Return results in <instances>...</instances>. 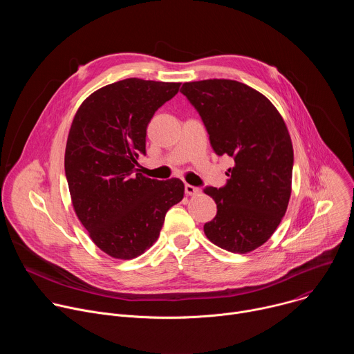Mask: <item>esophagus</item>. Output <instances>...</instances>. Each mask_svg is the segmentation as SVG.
Here are the masks:
<instances>
[{
    "instance_id": "1",
    "label": "esophagus",
    "mask_w": 354,
    "mask_h": 354,
    "mask_svg": "<svg viewBox=\"0 0 354 354\" xmlns=\"http://www.w3.org/2000/svg\"><path fill=\"white\" fill-rule=\"evenodd\" d=\"M185 193L187 196H197L200 193V189L193 185H185Z\"/></svg>"
}]
</instances>
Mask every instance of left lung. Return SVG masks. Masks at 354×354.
I'll return each instance as SVG.
<instances>
[{
  "mask_svg": "<svg viewBox=\"0 0 354 354\" xmlns=\"http://www.w3.org/2000/svg\"><path fill=\"white\" fill-rule=\"evenodd\" d=\"M180 92L201 116L216 154L235 162L224 187L203 190L217 205L205 234L232 254H248L273 235L288 206L294 154L287 126L265 95L234 80L185 82Z\"/></svg>",
  "mask_w": 354,
  "mask_h": 354,
  "instance_id": "left-lung-1",
  "label": "left lung"
}]
</instances>
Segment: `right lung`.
Wrapping results in <instances>:
<instances>
[{
  "label": "right lung",
  "mask_w": 354,
  "mask_h": 354,
  "mask_svg": "<svg viewBox=\"0 0 354 354\" xmlns=\"http://www.w3.org/2000/svg\"><path fill=\"white\" fill-rule=\"evenodd\" d=\"M179 86L122 80L91 93L73 119L64 156L73 207L93 243L115 259L153 246L167 212L183 198L180 179H149L136 168L151 118Z\"/></svg>",
  "instance_id": "add662e5"
}]
</instances>
